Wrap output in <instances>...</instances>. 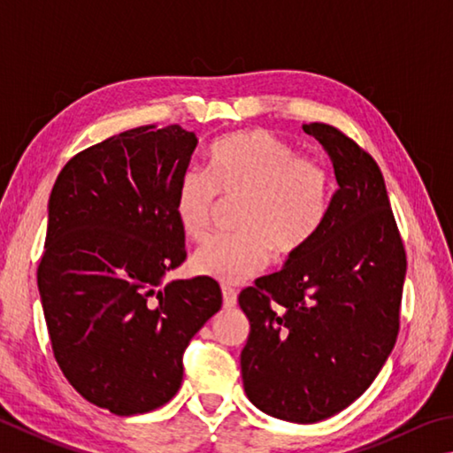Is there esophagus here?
Here are the masks:
<instances>
[{
	"mask_svg": "<svg viewBox=\"0 0 453 453\" xmlns=\"http://www.w3.org/2000/svg\"><path fill=\"white\" fill-rule=\"evenodd\" d=\"M221 297H224V307H226V309L235 307V303H237V291L232 289V287H227V285L221 287Z\"/></svg>",
	"mask_w": 453,
	"mask_h": 453,
	"instance_id": "1",
	"label": "esophagus"
}]
</instances>
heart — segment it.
<instances>
[{"label": "heart", "instance_id": "b5f03b06", "mask_svg": "<svg viewBox=\"0 0 453 453\" xmlns=\"http://www.w3.org/2000/svg\"><path fill=\"white\" fill-rule=\"evenodd\" d=\"M218 194L242 198L240 234L213 237L194 251V273L240 283L267 265L271 250L289 257L305 248L323 224L331 178L320 162L297 156L293 144L269 130H237L218 138L208 154V174L186 170L174 192V216L194 242L210 232Z\"/></svg>", "mask_w": 453, "mask_h": 453}]
</instances>
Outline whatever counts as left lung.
Instances as JSON below:
<instances>
[{
  "label": "left lung",
  "mask_w": 453,
  "mask_h": 453,
  "mask_svg": "<svg viewBox=\"0 0 453 453\" xmlns=\"http://www.w3.org/2000/svg\"><path fill=\"white\" fill-rule=\"evenodd\" d=\"M336 184L311 242L240 293L251 331L243 388L279 420L312 424L350 406L394 349L406 251L372 156L333 125H303Z\"/></svg>",
  "instance_id": "obj_1"
}]
</instances>
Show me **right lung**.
<instances>
[{"mask_svg": "<svg viewBox=\"0 0 453 453\" xmlns=\"http://www.w3.org/2000/svg\"><path fill=\"white\" fill-rule=\"evenodd\" d=\"M196 144L180 125L127 130L73 156L49 196L37 285L53 357L117 416L172 400L184 350L221 309L211 277L164 283L186 259L174 192Z\"/></svg>", "mask_w": 453, "mask_h": 453, "instance_id": "1", "label": "right lung"}]
</instances>
